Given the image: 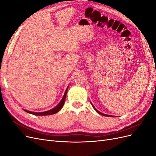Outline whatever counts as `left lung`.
I'll list each match as a JSON object with an SVG mask.
<instances>
[{"mask_svg": "<svg viewBox=\"0 0 156 156\" xmlns=\"http://www.w3.org/2000/svg\"><path fill=\"white\" fill-rule=\"evenodd\" d=\"M91 103V102H90ZM91 105H92V107H93V108H94V109L98 113H99V114L100 115H102V116H110V117H112V116H112V115H105V114H103V113H102V112H100L99 111H98L96 108H95V107H94L93 105H92V103H91Z\"/></svg>", "mask_w": 156, "mask_h": 156, "instance_id": "left-lung-1", "label": "left lung"}]
</instances>
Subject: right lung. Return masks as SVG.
Returning <instances> with one entry per match:
<instances>
[{
    "label": "right lung",
    "mask_w": 156,
    "mask_h": 156,
    "mask_svg": "<svg viewBox=\"0 0 156 156\" xmlns=\"http://www.w3.org/2000/svg\"><path fill=\"white\" fill-rule=\"evenodd\" d=\"M68 87H69V86H68L66 90L65 93H64V96H63V98H62V100H61L60 103L56 107H55L54 108H52V109H50V110L47 111H44V112H32V111H27V110H25V109H23V110H24L25 111H26L28 113H30V114L36 115V116H47V115H51L55 114V113L58 112L61 109V108H62V107H63V105L64 104V102H65V100H66V94H67Z\"/></svg>",
    "instance_id": "obj_1"
}]
</instances>
